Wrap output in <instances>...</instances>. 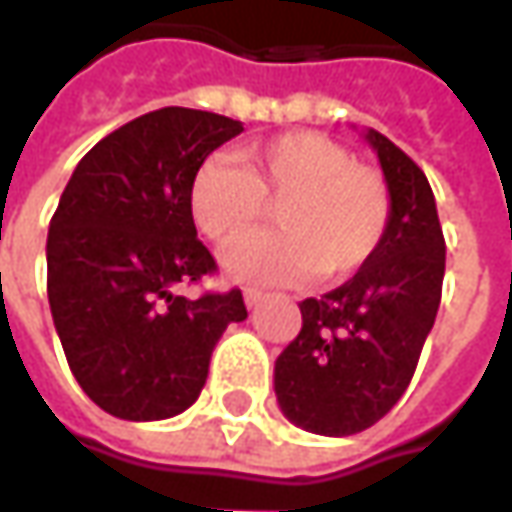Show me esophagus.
Segmentation results:
<instances>
[{"label":"esophagus","instance_id":"obj_1","mask_svg":"<svg viewBox=\"0 0 512 512\" xmlns=\"http://www.w3.org/2000/svg\"><path fill=\"white\" fill-rule=\"evenodd\" d=\"M243 300H246V306H249V309H255V306H260V300H263V291L243 289Z\"/></svg>","mask_w":512,"mask_h":512}]
</instances>
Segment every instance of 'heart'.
<instances>
[{"instance_id":"obj_1","label":"heart","mask_w":512,"mask_h":512,"mask_svg":"<svg viewBox=\"0 0 512 512\" xmlns=\"http://www.w3.org/2000/svg\"><path fill=\"white\" fill-rule=\"evenodd\" d=\"M240 164L203 161L189 184V212L206 238L232 246L266 203L280 229L240 243L226 272L246 283H291L317 272L337 280L377 252L391 218L385 178L320 133H286L240 150Z\"/></svg>"}]
</instances>
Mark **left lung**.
<instances>
[{
    "instance_id": "obj_1",
    "label": "left lung",
    "mask_w": 512,
    "mask_h": 512,
    "mask_svg": "<svg viewBox=\"0 0 512 512\" xmlns=\"http://www.w3.org/2000/svg\"><path fill=\"white\" fill-rule=\"evenodd\" d=\"M365 141L391 192L385 235L340 289L300 303L303 328L274 362L286 419L320 436L365 431L397 405L442 300L445 238L431 184L382 133Z\"/></svg>"
}]
</instances>
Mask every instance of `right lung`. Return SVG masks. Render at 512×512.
I'll list each match as a JSON object with an SVG mask.
<instances>
[{
	"mask_svg": "<svg viewBox=\"0 0 512 512\" xmlns=\"http://www.w3.org/2000/svg\"><path fill=\"white\" fill-rule=\"evenodd\" d=\"M243 124L164 107L101 138L73 169L47 232V300L64 357L101 411L152 422L201 394L240 289L175 294L218 272L198 240L189 184Z\"/></svg>",
	"mask_w": 512,
	"mask_h": 512,
	"instance_id": "1",
	"label": "right lung"
}]
</instances>
